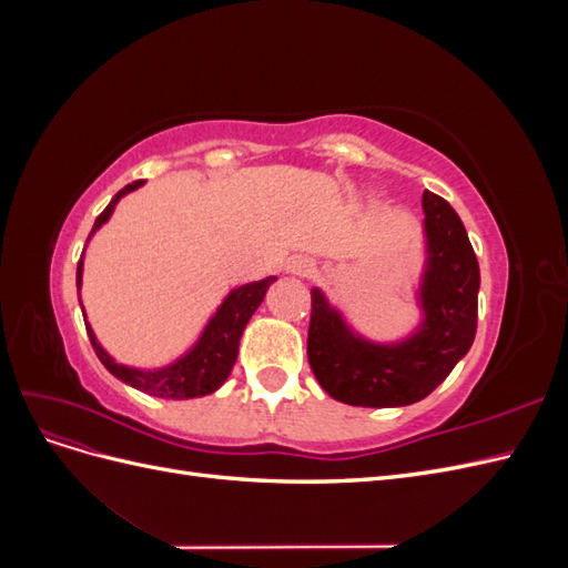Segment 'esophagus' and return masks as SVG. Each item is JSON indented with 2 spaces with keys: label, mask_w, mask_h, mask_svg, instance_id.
I'll return each instance as SVG.
<instances>
[{
  "label": "esophagus",
  "mask_w": 568,
  "mask_h": 568,
  "mask_svg": "<svg viewBox=\"0 0 568 568\" xmlns=\"http://www.w3.org/2000/svg\"><path fill=\"white\" fill-rule=\"evenodd\" d=\"M288 270L294 272V274H301V277H311V274H315V272H317V265H315L313 257H303V255H298V257H294V261L288 263Z\"/></svg>",
  "instance_id": "1"
}]
</instances>
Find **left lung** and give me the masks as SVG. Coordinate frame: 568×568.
<instances>
[{
    "instance_id": "obj_1",
    "label": "left lung",
    "mask_w": 568,
    "mask_h": 568,
    "mask_svg": "<svg viewBox=\"0 0 568 568\" xmlns=\"http://www.w3.org/2000/svg\"><path fill=\"white\" fill-rule=\"evenodd\" d=\"M426 270L419 286L424 322L409 338L384 346L351 332L320 288H313L307 359L332 398L357 407H400L426 398L476 336L480 272L459 215L424 192Z\"/></svg>"
}]
</instances>
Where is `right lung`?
<instances>
[{"instance_id":"right-lung-1","label":"right lung","mask_w":568,"mask_h":568,"mask_svg":"<svg viewBox=\"0 0 568 568\" xmlns=\"http://www.w3.org/2000/svg\"><path fill=\"white\" fill-rule=\"evenodd\" d=\"M142 184H144V180H136V182L120 189V192L111 199V203L104 209V213L94 220V227L88 236V242L92 239V234L111 217L115 203ZM75 280H78V288H80L82 257L78 263ZM272 282H274V277H267V280L234 288L232 294L222 301V305L217 307V313L211 317V322L205 324V329H203L201 338L196 341V346L186 355H182L178 363L161 367V369H134L128 365H118L115 359L99 346V341L92 332V326L88 324V320H84V326H88V336L92 341V348H94L97 357L101 359V365H104L113 376H118L120 382L130 384L132 388H140L144 393L156 395V398H170V400L201 398V395H209L227 382V376L236 363L239 338H242L251 315L257 311V305L263 303L265 291L270 288Z\"/></svg>"}]
</instances>
